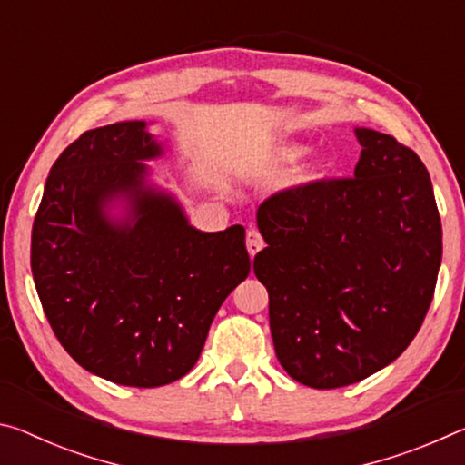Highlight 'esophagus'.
Segmentation results:
<instances>
[{"label": "esophagus", "mask_w": 465, "mask_h": 465, "mask_svg": "<svg viewBox=\"0 0 465 465\" xmlns=\"http://www.w3.org/2000/svg\"><path fill=\"white\" fill-rule=\"evenodd\" d=\"M246 248H248L252 258H254V256L258 254V252H261V250L264 248L262 235L258 233L256 230H248V233H246Z\"/></svg>", "instance_id": "obj_1"}]
</instances>
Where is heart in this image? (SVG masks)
I'll return each mask as SVG.
<instances>
[{
    "label": "heart",
    "mask_w": 465,
    "mask_h": 465,
    "mask_svg": "<svg viewBox=\"0 0 465 465\" xmlns=\"http://www.w3.org/2000/svg\"><path fill=\"white\" fill-rule=\"evenodd\" d=\"M305 152H308V147H305L303 143H299V141H285V143H279L271 149L269 163L271 166H285V163L297 162ZM320 176H322V163L310 162V163H305V166L299 168L295 174L289 178V186L291 188L310 186L313 183H318Z\"/></svg>",
    "instance_id": "b5f03b06"
}]
</instances>
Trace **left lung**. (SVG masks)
<instances>
[{
  "label": "left lung",
  "instance_id": "1",
  "mask_svg": "<svg viewBox=\"0 0 465 465\" xmlns=\"http://www.w3.org/2000/svg\"><path fill=\"white\" fill-rule=\"evenodd\" d=\"M355 176L271 196L256 223L254 274L269 291L279 363L316 390L357 383L396 361L430 305L443 233L429 172L412 149L355 127Z\"/></svg>",
  "mask_w": 465,
  "mask_h": 465
}]
</instances>
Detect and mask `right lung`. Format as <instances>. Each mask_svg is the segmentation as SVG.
Here are the masks:
<instances>
[{
	"mask_svg": "<svg viewBox=\"0 0 465 465\" xmlns=\"http://www.w3.org/2000/svg\"><path fill=\"white\" fill-rule=\"evenodd\" d=\"M145 121L85 131L53 163L30 266L46 320L85 371L131 388L184 377L225 297L250 274L246 230L201 232L147 162Z\"/></svg>",
	"mask_w": 465,
	"mask_h": 465,
	"instance_id": "obj_1",
	"label": "right lung"
}]
</instances>
